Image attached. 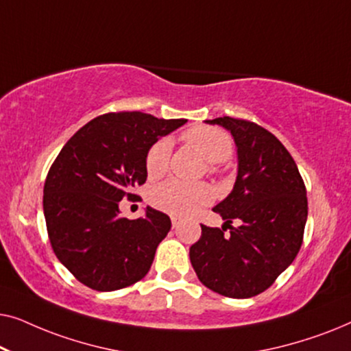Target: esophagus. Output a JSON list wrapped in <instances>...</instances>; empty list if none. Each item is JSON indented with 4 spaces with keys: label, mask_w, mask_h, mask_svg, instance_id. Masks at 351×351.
Listing matches in <instances>:
<instances>
[{
    "label": "esophagus",
    "mask_w": 351,
    "mask_h": 351,
    "mask_svg": "<svg viewBox=\"0 0 351 351\" xmlns=\"http://www.w3.org/2000/svg\"><path fill=\"white\" fill-rule=\"evenodd\" d=\"M171 220H172V228H177V227H179V219H177V217H174V215H172Z\"/></svg>",
    "instance_id": "esophagus-1"
}]
</instances>
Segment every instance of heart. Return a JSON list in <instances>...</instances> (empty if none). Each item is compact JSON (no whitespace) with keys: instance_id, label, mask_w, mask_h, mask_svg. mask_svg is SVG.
Here are the masks:
<instances>
[{"instance_id":"1","label":"heart","mask_w":351,"mask_h":351,"mask_svg":"<svg viewBox=\"0 0 351 351\" xmlns=\"http://www.w3.org/2000/svg\"><path fill=\"white\" fill-rule=\"evenodd\" d=\"M185 141L204 158L209 165L227 161L233 152L232 137L222 129L209 126H196L185 132ZM172 141L162 137L153 143L145 158L147 176L150 179H160L166 174L169 166ZM213 191L204 184H184L180 180H167L155 186L150 193V203L155 208L177 217H189L209 204Z\"/></svg>"}]
</instances>
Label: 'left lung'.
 <instances>
[{
	"label": "left lung",
	"mask_w": 351,
	"mask_h": 351,
	"mask_svg": "<svg viewBox=\"0 0 351 351\" xmlns=\"http://www.w3.org/2000/svg\"><path fill=\"white\" fill-rule=\"evenodd\" d=\"M206 123L232 134L238 171L232 191L213 208L225 220L222 228L201 225L190 262L210 291L247 299L270 287L299 252L308 215L305 185L289 152L267 129L230 117Z\"/></svg>",
	"instance_id": "left-lung-1"
}]
</instances>
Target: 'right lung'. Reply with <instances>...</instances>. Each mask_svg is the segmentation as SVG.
I'll list each match as a JSON object with an SVG mask.
<instances>
[{"mask_svg":"<svg viewBox=\"0 0 351 351\" xmlns=\"http://www.w3.org/2000/svg\"><path fill=\"white\" fill-rule=\"evenodd\" d=\"M185 123L141 112L102 114L84 124L51 166L43 209L52 249L90 289H123L150 270L171 219L150 206L143 217L126 219L119 201L145 184L153 143Z\"/></svg>","mask_w":351,"mask_h":351,"instance_id":"1","label":"right lung"}]
</instances>
